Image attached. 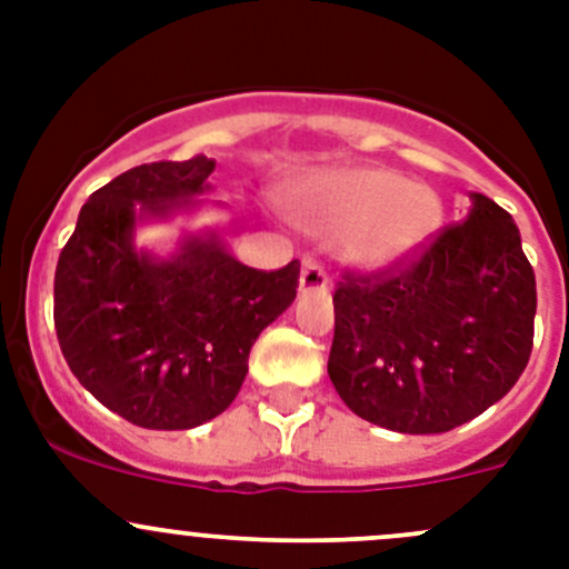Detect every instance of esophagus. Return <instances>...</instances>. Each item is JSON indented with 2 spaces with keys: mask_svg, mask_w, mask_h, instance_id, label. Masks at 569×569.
Here are the masks:
<instances>
[{
  "mask_svg": "<svg viewBox=\"0 0 569 569\" xmlns=\"http://www.w3.org/2000/svg\"><path fill=\"white\" fill-rule=\"evenodd\" d=\"M330 278H327V269L319 258H306L302 261V272H300V291L308 295V291H321L327 289Z\"/></svg>",
  "mask_w": 569,
  "mask_h": 569,
  "instance_id": "obj_1",
  "label": "esophagus"
}]
</instances>
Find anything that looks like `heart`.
<instances>
[{
	"instance_id": "obj_1",
	"label": "heart",
	"mask_w": 569,
	"mask_h": 569,
	"mask_svg": "<svg viewBox=\"0 0 569 569\" xmlns=\"http://www.w3.org/2000/svg\"><path fill=\"white\" fill-rule=\"evenodd\" d=\"M311 220L349 228V248L366 267H391L412 256L443 220L435 189L407 183L386 168H358L327 176L311 189Z\"/></svg>"
}]
</instances>
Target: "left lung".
I'll list each match as a JSON object with an SVG mask.
<instances>
[{"instance_id":"1","label":"left lung","mask_w":569,"mask_h":569,"mask_svg":"<svg viewBox=\"0 0 569 569\" xmlns=\"http://www.w3.org/2000/svg\"><path fill=\"white\" fill-rule=\"evenodd\" d=\"M332 306L327 375L349 410L393 432L438 435L481 416L523 375L537 280L509 211L473 192L468 217L412 256L347 269Z\"/></svg>"}]
</instances>
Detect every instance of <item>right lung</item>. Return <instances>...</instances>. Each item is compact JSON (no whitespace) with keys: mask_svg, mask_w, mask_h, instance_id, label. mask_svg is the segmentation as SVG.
Masks as SVG:
<instances>
[{"mask_svg":"<svg viewBox=\"0 0 569 569\" xmlns=\"http://www.w3.org/2000/svg\"><path fill=\"white\" fill-rule=\"evenodd\" d=\"M214 159L151 162L90 194L54 272V330L73 377L146 429H192L242 388L258 332L295 302L300 261L252 269L214 239L170 261L131 244L137 211L164 217L209 189Z\"/></svg>","mask_w":569,"mask_h":569,"instance_id":"1","label":"right lung"}]
</instances>
